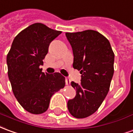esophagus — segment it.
Here are the masks:
<instances>
[{"mask_svg": "<svg viewBox=\"0 0 133 133\" xmlns=\"http://www.w3.org/2000/svg\"><path fill=\"white\" fill-rule=\"evenodd\" d=\"M70 80L68 78H65V84L67 86H68V85H70Z\"/></svg>", "mask_w": 133, "mask_h": 133, "instance_id": "obj_1", "label": "esophagus"}]
</instances>
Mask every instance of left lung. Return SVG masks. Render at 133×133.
I'll use <instances>...</instances> for the list:
<instances>
[{
    "mask_svg": "<svg viewBox=\"0 0 133 133\" xmlns=\"http://www.w3.org/2000/svg\"><path fill=\"white\" fill-rule=\"evenodd\" d=\"M65 35L73 49V68L81 74L80 83L71 82L76 95L68 102V109L74 117L85 118L99 108L108 94L115 54L108 39L98 31L66 32Z\"/></svg>",
    "mask_w": 133,
    "mask_h": 133,
    "instance_id": "obj_1",
    "label": "left lung"
}]
</instances>
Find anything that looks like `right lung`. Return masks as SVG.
Returning <instances> with one entry per match:
<instances>
[{"label": "right lung", "mask_w": 133, "mask_h": 133, "mask_svg": "<svg viewBox=\"0 0 133 133\" xmlns=\"http://www.w3.org/2000/svg\"><path fill=\"white\" fill-rule=\"evenodd\" d=\"M61 33L43 24H33L16 35L7 55L13 93L29 113L39 115L46 112L52 96L65 86V77L60 73H44L39 68L50 42Z\"/></svg>", "instance_id": "right-lung-1"}]
</instances>
